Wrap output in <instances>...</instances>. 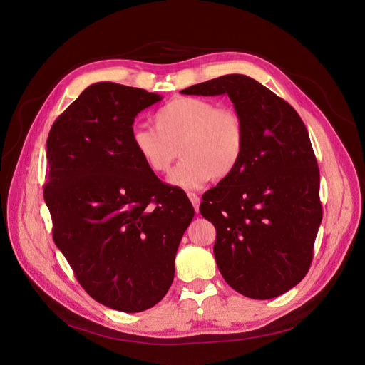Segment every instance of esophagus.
Returning <instances> with one entry per match:
<instances>
[{
  "instance_id": "1",
  "label": "esophagus",
  "mask_w": 365,
  "mask_h": 365,
  "mask_svg": "<svg viewBox=\"0 0 365 365\" xmlns=\"http://www.w3.org/2000/svg\"><path fill=\"white\" fill-rule=\"evenodd\" d=\"M187 196H189V199H190V202H192V205H193V207H195V211H196V214H197V212H199V203H200L199 196H197L196 193H187Z\"/></svg>"
}]
</instances>
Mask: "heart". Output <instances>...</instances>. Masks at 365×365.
Listing matches in <instances>:
<instances>
[{"label": "heart", "instance_id": "1", "mask_svg": "<svg viewBox=\"0 0 365 365\" xmlns=\"http://www.w3.org/2000/svg\"><path fill=\"white\" fill-rule=\"evenodd\" d=\"M154 125L134 127L131 147L155 175L168 173L180 151L183 160L169 180L182 189L227 179L242 159L245 133L240 115L210 99L173 98L154 114Z\"/></svg>", "mask_w": 365, "mask_h": 365}]
</instances>
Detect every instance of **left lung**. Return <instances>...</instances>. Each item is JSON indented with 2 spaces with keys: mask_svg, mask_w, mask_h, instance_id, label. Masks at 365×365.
Returning <instances> with one entry per match:
<instances>
[{
  "mask_svg": "<svg viewBox=\"0 0 365 365\" xmlns=\"http://www.w3.org/2000/svg\"><path fill=\"white\" fill-rule=\"evenodd\" d=\"M186 95H228L245 148L235 172L205 192L200 214L217 230L225 282L251 299H273L307 273L322 222L319 169L307 130L289 103L245 75L192 85Z\"/></svg>",
  "mask_w": 365,
  "mask_h": 365,
  "instance_id": "obj_1",
  "label": "left lung"
}]
</instances>
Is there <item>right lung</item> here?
<instances>
[{"mask_svg": "<svg viewBox=\"0 0 365 365\" xmlns=\"http://www.w3.org/2000/svg\"><path fill=\"white\" fill-rule=\"evenodd\" d=\"M162 95L114 82L88 86L47 137L44 200L53 240L96 302L135 314L159 303L195 211L131 147L134 118Z\"/></svg>", "mask_w": 365, "mask_h": 365, "instance_id": "1", "label": "right lung"}]
</instances>
